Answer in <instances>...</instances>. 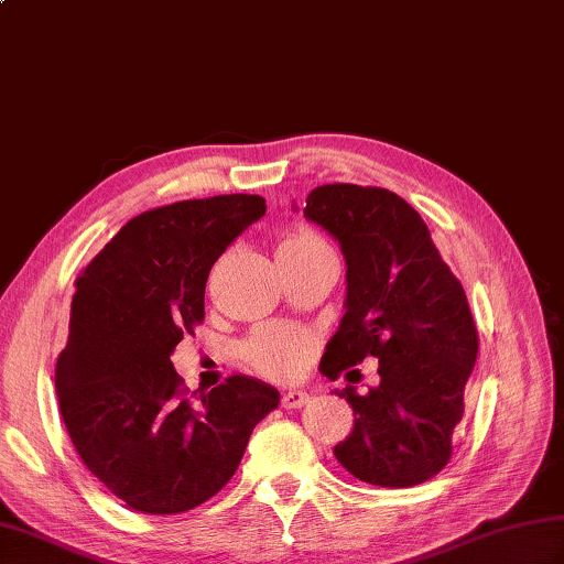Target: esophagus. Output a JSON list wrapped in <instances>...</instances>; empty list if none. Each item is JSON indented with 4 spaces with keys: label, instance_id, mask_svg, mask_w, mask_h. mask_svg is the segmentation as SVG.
I'll use <instances>...</instances> for the list:
<instances>
[{
    "label": "esophagus",
    "instance_id": "1",
    "mask_svg": "<svg viewBox=\"0 0 564 564\" xmlns=\"http://www.w3.org/2000/svg\"><path fill=\"white\" fill-rule=\"evenodd\" d=\"M307 400H310V394L305 390H289V392H283L281 404L285 406V410H297V406H303Z\"/></svg>",
    "mask_w": 564,
    "mask_h": 564
}]
</instances>
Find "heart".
Returning a JSON list of instances; mask_svg holds the SVG:
<instances>
[{
  "mask_svg": "<svg viewBox=\"0 0 564 564\" xmlns=\"http://www.w3.org/2000/svg\"><path fill=\"white\" fill-rule=\"evenodd\" d=\"M310 242H317V237L313 232L293 230L289 235H283L279 247H297ZM310 346H313V341H310L307 334L301 329L267 327L249 341L247 356L261 373L273 378H291L305 364Z\"/></svg>",
  "mask_w": 564,
  "mask_h": 564,
  "instance_id": "obj_1",
  "label": "heart"
}]
</instances>
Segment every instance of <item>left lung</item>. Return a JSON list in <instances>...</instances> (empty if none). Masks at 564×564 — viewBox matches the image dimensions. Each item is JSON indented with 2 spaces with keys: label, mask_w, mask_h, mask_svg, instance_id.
Instances as JSON below:
<instances>
[{
  "label": "left lung",
  "mask_w": 564,
  "mask_h": 564,
  "mask_svg": "<svg viewBox=\"0 0 564 564\" xmlns=\"http://www.w3.org/2000/svg\"><path fill=\"white\" fill-rule=\"evenodd\" d=\"M303 215L337 239L346 261V313L327 341L322 376L334 380L366 356L378 358L376 388L334 390L354 410L351 434L334 455L368 485L426 482L451 460L477 358L463 285L422 215L388 188L317 186Z\"/></svg>",
  "instance_id": "1"
}]
</instances>
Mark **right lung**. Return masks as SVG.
<instances>
[{"mask_svg":"<svg viewBox=\"0 0 564 564\" xmlns=\"http://www.w3.org/2000/svg\"><path fill=\"white\" fill-rule=\"evenodd\" d=\"M263 213V198L247 194L140 213L75 281L55 366L59 414L89 473L130 509L182 513L208 501L279 406V390L249 376L186 398L170 358L203 319L213 263Z\"/></svg>","mask_w":564,"mask_h":564,"instance_id":"1","label":"right lung"}]
</instances>
